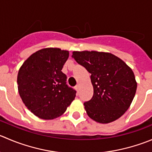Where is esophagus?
<instances>
[{
  "mask_svg": "<svg viewBox=\"0 0 152 152\" xmlns=\"http://www.w3.org/2000/svg\"><path fill=\"white\" fill-rule=\"evenodd\" d=\"M75 89H76V91H77V92H79V85H76V86L75 87Z\"/></svg>",
  "mask_w": 152,
  "mask_h": 152,
  "instance_id": "esophagus-1",
  "label": "esophagus"
}]
</instances>
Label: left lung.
Masks as SVG:
<instances>
[{"mask_svg": "<svg viewBox=\"0 0 152 152\" xmlns=\"http://www.w3.org/2000/svg\"><path fill=\"white\" fill-rule=\"evenodd\" d=\"M73 58L91 73L92 99L84 103L88 117L97 123H111L126 113L136 94L132 68L110 53L73 51Z\"/></svg>", "mask_w": 152, "mask_h": 152, "instance_id": "left-lung-1", "label": "left lung"}]
</instances>
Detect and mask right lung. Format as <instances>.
Instances as JSON below:
<instances>
[{
    "label": "right lung",
    "mask_w": 152,
    "mask_h": 152,
    "mask_svg": "<svg viewBox=\"0 0 152 152\" xmlns=\"http://www.w3.org/2000/svg\"><path fill=\"white\" fill-rule=\"evenodd\" d=\"M69 51L45 48L36 51L21 65L17 78L22 101L34 115L53 120L62 115L76 96V91L66 84L61 70Z\"/></svg>",
    "instance_id": "right-lung-1"
}]
</instances>
